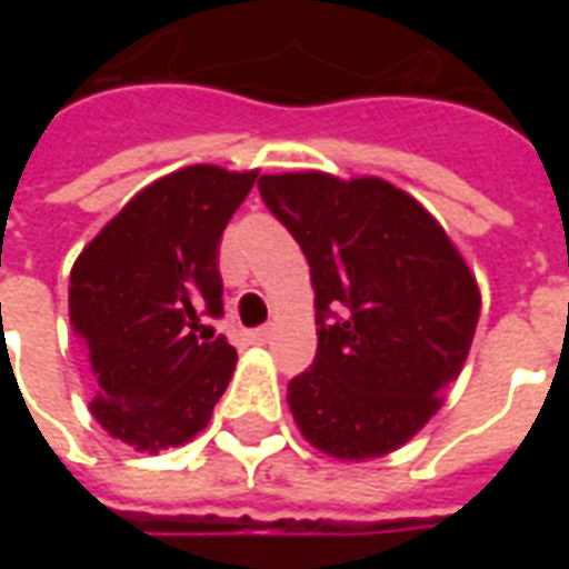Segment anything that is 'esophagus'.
<instances>
[{
    "label": "esophagus",
    "instance_id": "1",
    "mask_svg": "<svg viewBox=\"0 0 569 569\" xmlns=\"http://www.w3.org/2000/svg\"><path fill=\"white\" fill-rule=\"evenodd\" d=\"M249 338H252V345H268V341L273 338V329L271 326H261V329H252Z\"/></svg>",
    "mask_w": 569,
    "mask_h": 569
}]
</instances>
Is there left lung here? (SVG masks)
Listing matches in <instances>:
<instances>
[{
  "label": "left lung",
  "instance_id": "8db88e82",
  "mask_svg": "<svg viewBox=\"0 0 569 569\" xmlns=\"http://www.w3.org/2000/svg\"><path fill=\"white\" fill-rule=\"evenodd\" d=\"M310 264L317 359L289 381L301 436L345 463L399 451L445 402L481 289L432 212L378 176H259Z\"/></svg>",
  "mask_w": 569,
  "mask_h": 569
}]
</instances>
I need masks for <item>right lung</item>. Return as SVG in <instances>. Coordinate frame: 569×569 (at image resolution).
Returning a JSON list of instances; mask_svg holds the SVG:
<instances>
[{
	"instance_id": "add662e5",
	"label": "right lung",
	"mask_w": 569,
	"mask_h": 569,
	"mask_svg": "<svg viewBox=\"0 0 569 569\" xmlns=\"http://www.w3.org/2000/svg\"><path fill=\"white\" fill-rule=\"evenodd\" d=\"M256 170L191 163L154 179L100 228L69 273V322L84 347L97 423L133 451L198 436L237 366L203 313H222L216 249Z\"/></svg>"
}]
</instances>
